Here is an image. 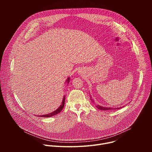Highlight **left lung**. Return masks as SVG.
I'll return each instance as SVG.
<instances>
[{
	"mask_svg": "<svg viewBox=\"0 0 152 152\" xmlns=\"http://www.w3.org/2000/svg\"><path fill=\"white\" fill-rule=\"evenodd\" d=\"M96 107L98 108L99 110H118L120 109V107H117V108H111V107H103V106H101L100 105H97Z\"/></svg>",
	"mask_w": 152,
	"mask_h": 152,
	"instance_id": "obj_1",
	"label": "left lung"
}]
</instances>
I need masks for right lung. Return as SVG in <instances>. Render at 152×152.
I'll list each match as a JSON object with an SVG mask.
<instances>
[{
    "mask_svg": "<svg viewBox=\"0 0 152 152\" xmlns=\"http://www.w3.org/2000/svg\"><path fill=\"white\" fill-rule=\"evenodd\" d=\"M69 79L70 78H68V79L67 80L68 83L69 82ZM65 99H66V96H64V98H63V100H62V104L60 105V106L58 108V109L56 110H55V111L51 113H49L48 114H46V115H38L39 117H52L53 115H55L58 114H59L63 109V107L64 106V104H65Z\"/></svg>",
    "mask_w": 152,
    "mask_h": 152,
    "instance_id": "obj_1",
    "label": "right lung"
}]
</instances>
